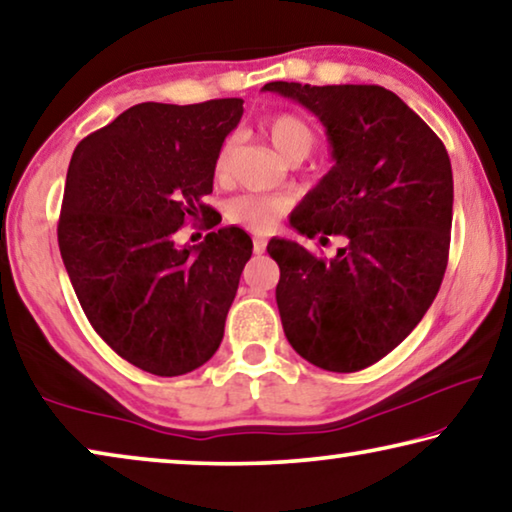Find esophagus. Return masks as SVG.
<instances>
[{"label": "esophagus", "mask_w": 512, "mask_h": 512, "mask_svg": "<svg viewBox=\"0 0 512 512\" xmlns=\"http://www.w3.org/2000/svg\"><path fill=\"white\" fill-rule=\"evenodd\" d=\"M253 250H255V255H262L264 250H266V239L255 237V239H253Z\"/></svg>", "instance_id": "1"}]
</instances>
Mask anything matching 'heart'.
Returning <instances> with one entry per match:
<instances>
[{"label": "heart", "instance_id": "obj_1", "mask_svg": "<svg viewBox=\"0 0 512 512\" xmlns=\"http://www.w3.org/2000/svg\"><path fill=\"white\" fill-rule=\"evenodd\" d=\"M262 132L269 136V141L282 157H305L314 148V132L312 127L305 123L303 118L294 116V113H273L262 123ZM234 148H237V139L227 136V139L218 145L216 159H214V175L216 180H225L227 170H230V161ZM289 202L280 196H257V193H243V196L232 198L225 205L227 221L243 227L248 232L264 234L273 230L282 216H285Z\"/></svg>", "mask_w": 512, "mask_h": 512}]
</instances>
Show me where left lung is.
I'll list each match as a JSON object with an SVG mask.
<instances>
[{
	"label": "left lung",
	"mask_w": 512,
	"mask_h": 512,
	"mask_svg": "<svg viewBox=\"0 0 512 512\" xmlns=\"http://www.w3.org/2000/svg\"><path fill=\"white\" fill-rule=\"evenodd\" d=\"M326 127L335 166L294 209L305 237L346 239L332 259L271 239L275 300L294 351L314 367L353 373L394 351L440 291L453 221L444 143L383 86L271 81Z\"/></svg>",
	"instance_id": "left-lung-1"
}]
</instances>
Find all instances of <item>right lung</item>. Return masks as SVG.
I'll use <instances>...</instances> for the list:
<instances>
[{
  "label": "right lung",
  "instance_id": "add662e5",
  "mask_svg": "<svg viewBox=\"0 0 512 512\" xmlns=\"http://www.w3.org/2000/svg\"><path fill=\"white\" fill-rule=\"evenodd\" d=\"M241 113L239 97L143 102L72 152L56 230L72 289L97 335L154 376H182L212 358L253 255V239L234 225L200 246L175 243L189 218L221 223L202 198Z\"/></svg>",
  "mask_w": 512,
  "mask_h": 512
}]
</instances>
